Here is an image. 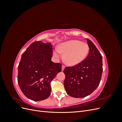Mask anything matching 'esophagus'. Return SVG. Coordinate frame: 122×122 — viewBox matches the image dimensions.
Segmentation results:
<instances>
[{
    "instance_id": "esophagus-1",
    "label": "esophagus",
    "mask_w": 122,
    "mask_h": 122,
    "mask_svg": "<svg viewBox=\"0 0 122 122\" xmlns=\"http://www.w3.org/2000/svg\"><path fill=\"white\" fill-rule=\"evenodd\" d=\"M65 66L64 65H62V67H61V70H62V71H64V70L65 69Z\"/></svg>"
}]
</instances>
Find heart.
Wrapping results in <instances>:
<instances>
[{"instance_id":"b5f03b06","label":"heart","mask_w":122,"mask_h":122,"mask_svg":"<svg viewBox=\"0 0 122 122\" xmlns=\"http://www.w3.org/2000/svg\"><path fill=\"white\" fill-rule=\"evenodd\" d=\"M90 48L87 44L79 40H72L60 44L53 51L54 56L59 58L64 54V61L70 66H75L82 62L87 57Z\"/></svg>"}]
</instances>
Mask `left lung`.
Listing matches in <instances>:
<instances>
[{
  "label": "left lung",
  "mask_w": 122,
  "mask_h": 122,
  "mask_svg": "<svg viewBox=\"0 0 122 122\" xmlns=\"http://www.w3.org/2000/svg\"><path fill=\"white\" fill-rule=\"evenodd\" d=\"M90 48L87 57L80 64L67 67L64 70V86L67 93L74 98H83L91 94L100 82L102 56L94 43L86 39Z\"/></svg>",
  "instance_id": "obj_1"
}]
</instances>
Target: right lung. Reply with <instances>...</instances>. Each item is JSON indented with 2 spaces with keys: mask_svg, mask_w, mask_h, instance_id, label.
Returning <instances> with one entry per match:
<instances>
[{
  "mask_svg": "<svg viewBox=\"0 0 122 122\" xmlns=\"http://www.w3.org/2000/svg\"><path fill=\"white\" fill-rule=\"evenodd\" d=\"M52 45L36 41L22 54L18 66V82L21 91L31 100L39 101L49 97L50 83L61 71V64L51 61Z\"/></svg>",
  "mask_w": 122,
  "mask_h": 122,
  "instance_id": "add662e5",
  "label": "right lung"
}]
</instances>
